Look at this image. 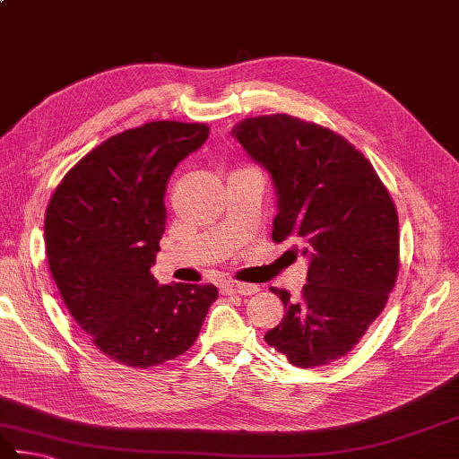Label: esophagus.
I'll use <instances>...</instances> for the list:
<instances>
[{"label":"esophagus","mask_w":459,"mask_h":459,"mask_svg":"<svg viewBox=\"0 0 459 459\" xmlns=\"http://www.w3.org/2000/svg\"><path fill=\"white\" fill-rule=\"evenodd\" d=\"M222 295H253L258 290L256 285H247V282H224Z\"/></svg>","instance_id":"34e87169"}]
</instances>
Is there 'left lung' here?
<instances>
[{"label":"left lung","instance_id":"8db88e82","mask_svg":"<svg viewBox=\"0 0 459 459\" xmlns=\"http://www.w3.org/2000/svg\"><path fill=\"white\" fill-rule=\"evenodd\" d=\"M269 170L277 193L273 240L309 261L285 316L264 341L297 368L345 357L381 315L399 269L395 204L371 162L343 136L287 114L247 118L230 132Z\"/></svg>","mask_w":459,"mask_h":459}]
</instances>
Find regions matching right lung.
<instances>
[{"instance_id": "obj_1", "label": "right lung", "mask_w": 459, "mask_h": 459, "mask_svg": "<svg viewBox=\"0 0 459 459\" xmlns=\"http://www.w3.org/2000/svg\"><path fill=\"white\" fill-rule=\"evenodd\" d=\"M208 138L206 124L148 122L88 152L57 185L44 224L57 290L106 357L154 368L190 349L219 290L158 285L166 182Z\"/></svg>"}]
</instances>
